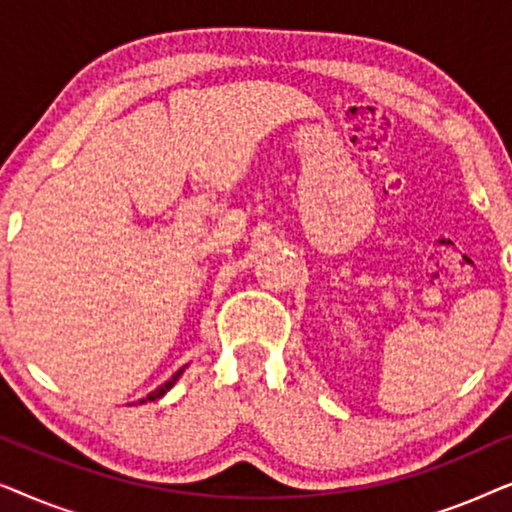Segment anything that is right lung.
I'll use <instances>...</instances> for the list:
<instances>
[{
	"label": "right lung",
	"instance_id": "obj_1",
	"mask_svg": "<svg viewBox=\"0 0 512 512\" xmlns=\"http://www.w3.org/2000/svg\"><path fill=\"white\" fill-rule=\"evenodd\" d=\"M184 370H186V366H184V368H179V370H177V373H174V375L170 377V380H167L165 384H160V387H158L156 391H151V394H149V396H146V398H142V401H139V403H146V401H158V398H163V396L167 394V391H170V389L174 387V384H177V380H179V377H181V375H184Z\"/></svg>",
	"mask_w": 512,
	"mask_h": 512
}]
</instances>
